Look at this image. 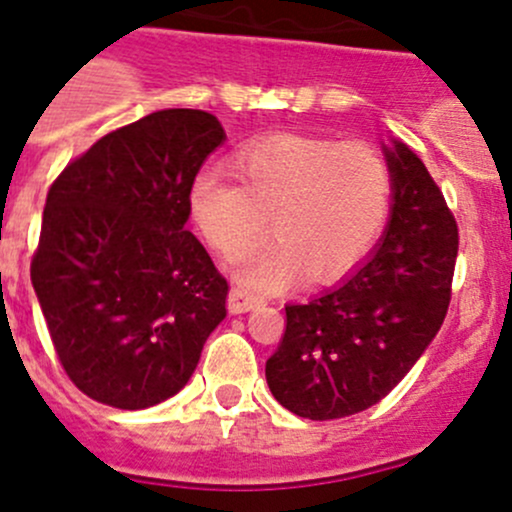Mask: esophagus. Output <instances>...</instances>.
Here are the masks:
<instances>
[{"label":"esophagus","instance_id":"esophagus-1","mask_svg":"<svg viewBox=\"0 0 512 512\" xmlns=\"http://www.w3.org/2000/svg\"><path fill=\"white\" fill-rule=\"evenodd\" d=\"M257 299L252 294H247L242 287H233L228 294V309L230 314H245V311L255 309Z\"/></svg>","mask_w":512,"mask_h":512}]
</instances>
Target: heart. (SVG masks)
I'll return each instance as SVG.
<instances>
[{"instance_id": "1", "label": "heart", "mask_w": 512, "mask_h": 512, "mask_svg": "<svg viewBox=\"0 0 512 512\" xmlns=\"http://www.w3.org/2000/svg\"><path fill=\"white\" fill-rule=\"evenodd\" d=\"M230 171L206 169L188 186L193 228L223 257H238L270 228L277 240L245 255L238 279L260 294L279 292L309 270L333 279L358 265L385 228L392 174L363 142L279 132L245 144Z\"/></svg>"}]
</instances>
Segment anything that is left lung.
<instances>
[{
    "instance_id": "8db88e82",
    "label": "left lung",
    "mask_w": 512,
    "mask_h": 512,
    "mask_svg": "<svg viewBox=\"0 0 512 512\" xmlns=\"http://www.w3.org/2000/svg\"><path fill=\"white\" fill-rule=\"evenodd\" d=\"M392 211L368 260L306 304L265 365L274 400L306 419H338L378 405L427 351L451 301L459 228L407 144L383 147Z\"/></svg>"
}]
</instances>
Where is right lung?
<instances>
[{
    "mask_svg": "<svg viewBox=\"0 0 512 512\" xmlns=\"http://www.w3.org/2000/svg\"><path fill=\"white\" fill-rule=\"evenodd\" d=\"M223 142L211 112L159 110L48 188L31 284L63 370L102 405L174 397L225 319L228 282L186 230L188 186Z\"/></svg>",
    "mask_w": 512,
    "mask_h": 512,
    "instance_id": "obj_1",
    "label": "right lung"
}]
</instances>
